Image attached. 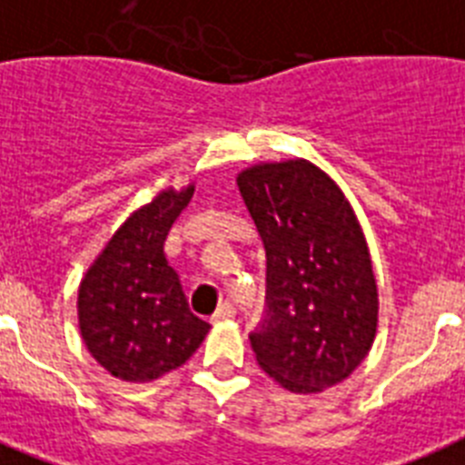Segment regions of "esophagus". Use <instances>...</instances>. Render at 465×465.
I'll return each mask as SVG.
<instances>
[{"instance_id":"esophagus-1","label":"esophagus","mask_w":465,"mask_h":465,"mask_svg":"<svg viewBox=\"0 0 465 465\" xmlns=\"http://www.w3.org/2000/svg\"><path fill=\"white\" fill-rule=\"evenodd\" d=\"M232 316H235V306L230 304V302H223V304L216 309V313L211 316V321H213V323H221V321H228V318Z\"/></svg>"}]
</instances>
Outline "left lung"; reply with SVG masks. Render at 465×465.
Returning a JSON list of instances; mask_svg holds the SVG:
<instances>
[{"mask_svg": "<svg viewBox=\"0 0 465 465\" xmlns=\"http://www.w3.org/2000/svg\"><path fill=\"white\" fill-rule=\"evenodd\" d=\"M237 187L266 249L256 361L290 392H323L373 347L378 285L366 237L337 183L306 159L256 163Z\"/></svg>", "mask_w": 465, "mask_h": 465, "instance_id": "1", "label": "left lung"}]
</instances>
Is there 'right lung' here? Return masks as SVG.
Listing matches in <instances>:
<instances>
[{"mask_svg": "<svg viewBox=\"0 0 465 465\" xmlns=\"http://www.w3.org/2000/svg\"><path fill=\"white\" fill-rule=\"evenodd\" d=\"M192 194L194 185L168 187L130 213L80 282V335L114 378L152 382L183 366L209 332L163 254L168 230Z\"/></svg>", "mask_w": 465, "mask_h": 465, "instance_id": "add662e5", "label": "right lung"}]
</instances>
